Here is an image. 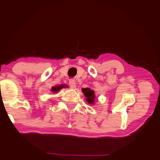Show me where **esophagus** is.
<instances>
[{"mask_svg": "<svg viewBox=\"0 0 160 160\" xmlns=\"http://www.w3.org/2000/svg\"><path fill=\"white\" fill-rule=\"evenodd\" d=\"M68 84H69V85H70L71 88H75V86H76V84H75V81L74 80H72V79L69 80Z\"/></svg>", "mask_w": 160, "mask_h": 160, "instance_id": "1", "label": "esophagus"}]
</instances>
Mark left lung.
I'll use <instances>...</instances> for the list:
<instances>
[{"label":"left lung","instance_id":"1","mask_svg":"<svg viewBox=\"0 0 160 160\" xmlns=\"http://www.w3.org/2000/svg\"><path fill=\"white\" fill-rule=\"evenodd\" d=\"M82 92L84 93V95L85 96L86 100L89 104H93L95 98V94L94 92L89 88H83Z\"/></svg>","mask_w":160,"mask_h":160}]
</instances>
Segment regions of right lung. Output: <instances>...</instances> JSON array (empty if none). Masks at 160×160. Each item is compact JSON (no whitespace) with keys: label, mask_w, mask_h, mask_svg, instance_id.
I'll list each match as a JSON object with an SVG mask.
<instances>
[{"label":"right lung","mask_w":160,"mask_h":160,"mask_svg":"<svg viewBox=\"0 0 160 160\" xmlns=\"http://www.w3.org/2000/svg\"><path fill=\"white\" fill-rule=\"evenodd\" d=\"M66 88V85H59V86H56V87H52V91L53 92H57L60 90L62 88Z\"/></svg>","instance_id":"obj_1"}]
</instances>
